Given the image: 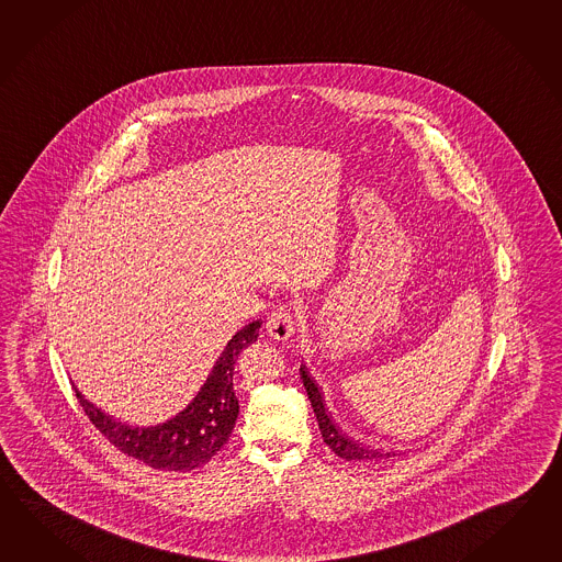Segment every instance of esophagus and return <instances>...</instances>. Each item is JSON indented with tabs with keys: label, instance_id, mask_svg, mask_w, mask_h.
Wrapping results in <instances>:
<instances>
[{
	"label": "esophagus",
	"instance_id": "obj_1",
	"mask_svg": "<svg viewBox=\"0 0 562 562\" xmlns=\"http://www.w3.org/2000/svg\"><path fill=\"white\" fill-rule=\"evenodd\" d=\"M266 330H268V335L276 338V340H288V338L294 335V316H292V312L288 311L286 306L276 308V311L268 316Z\"/></svg>",
	"mask_w": 562,
	"mask_h": 562
}]
</instances>
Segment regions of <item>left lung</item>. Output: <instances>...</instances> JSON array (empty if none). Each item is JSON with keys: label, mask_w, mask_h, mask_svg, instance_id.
I'll return each mask as SVG.
<instances>
[{"label": "left lung", "mask_w": 562, "mask_h": 562, "mask_svg": "<svg viewBox=\"0 0 562 562\" xmlns=\"http://www.w3.org/2000/svg\"><path fill=\"white\" fill-rule=\"evenodd\" d=\"M300 379H302L304 389L308 393V400H311L312 409H314V415L318 419L323 439H325L326 446L337 453L338 458H342L347 462H376V460H383V458H393L397 453V451H383V449H374L371 446H362L361 441L347 436L338 427L337 422L333 419L330 412L326 409L323 391L312 379L306 364H300Z\"/></svg>", "instance_id": "8db88e82"}]
</instances>
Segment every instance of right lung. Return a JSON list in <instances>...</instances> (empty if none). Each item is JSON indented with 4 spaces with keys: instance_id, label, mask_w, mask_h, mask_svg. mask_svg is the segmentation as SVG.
Returning a JSON list of instances; mask_svg holds the SVG:
<instances>
[{
    "instance_id": "1",
    "label": "right lung",
    "mask_w": 562,
    "mask_h": 562,
    "mask_svg": "<svg viewBox=\"0 0 562 562\" xmlns=\"http://www.w3.org/2000/svg\"><path fill=\"white\" fill-rule=\"evenodd\" d=\"M260 326V321H254L229 338L195 400L165 424L149 427L121 424L85 400L80 391H76V397L92 425L126 456L162 472L195 470L210 462L234 431L239 413L234 393V364L237 355L256 342Z\"/></svg>"
}]
</instances>
